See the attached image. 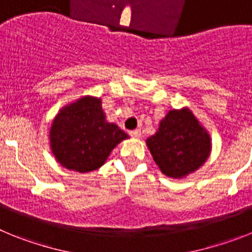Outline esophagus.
Listing matches in <instances>:
<instances>
[{"instance_id":"1","label":"esophagus","mask_w":252,"mask_h":252,"mask_svg":"<svg viewBox=\"0 0 252 252\" xmlns=\"http://www.w3.org/2000/svg\"><path fill=\"white\" fill-rule=\"evenodd\" d=\"M130 135L132 137H135V139H139V137H141V131H140V130H132V131H130Z\"/></svg>"}]
</instances>
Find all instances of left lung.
<instances>
[{
	"label": "left lung",
	"instance_id": "8db88e82",
	"mask_svg": "<svg viewBox=\"0 0 252 252\" xmlns=\"http://www.w3.org/2000/svg\"><path fill=\"white\" fill-rule=\"evenodd\" d=\"M146 145L160 170L170 178H184L199 169L212 148L207 130L188 108L169 111Z\"/></svg>",
	"mask_w": 252,
	"mask_h": 252
}]
</instances>
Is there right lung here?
Masks as SVG:
<instances>
[{
  "label": "right lung",
  "mask_w": 252,
  "mask_h": 252,
  "mask_svg": "<svg viewBox=\"0 0 252 252\" xmlns=\"http://www.w3.org/2000/svg\"><path fill=\"white\" fill-rule=\"evenodd\" d=\"M49 137L60 165L88 173L101 168L116 145L128 135L116 124L106 121L101 98L87 95L59 111Z\"/></svg>",
  "instance_id": "obj_1"
}]
</instances>
